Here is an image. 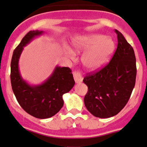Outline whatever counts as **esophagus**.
<instances>
[{"label":"esophagus","mask_w":147,"mask_h":147,"mask_svg":"<svg viewBox=\"0 0 147 147\" xmlns=\"http://www.w3.org/2000/svg\"><path fill=\"white\" fill-rule=\"evenodd\" d=\"M73 76H74V80H75V82L76 83H80L82 82L83 78L80 72H76V71L74 72Z\"/></svg>","instance_id":"34e87169"}]
</instances>
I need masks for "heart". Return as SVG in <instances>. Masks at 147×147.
Returning <instances> with one entry per match:
<instances>
[{
  "mask_svg": "<svg viewBox=\"0 0 147 147\" xmlns=\"http://www.w3.org/2000/svg\"><path fill=\"white\" fill-rule=\"evenodd\" d=\"M73 46L79 52L86 51L82 56V63L86 69L94 71L101 68L110 60L115 43L110 36L90 34L77 37L73 41ZM67 53L72 55V51L69 49Z\"/></svg>",
  "mask_w": 147,
  "mask_h": 147,
  "instance_id": "obj_1",
  "label": "heart"
}]
</instances>
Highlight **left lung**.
<instances>
[{
	"label": "left lung",
	"instance_id": "8db88e82",
	"mask_svg": "<svg viewBox=\"0 0 147 147\" xmlns=\"http://www.w3.org/2000/svg\"><path fill=\"white\" fill-rule=\"evenodd\" d=\"M115 33L118 46L110 63L83 80L88 86L84 105L94 116L100 118L117 115L127 104L135 84V52L120 32L115 30Z\"/></svg>",
	"mask_w": 147,
	"mask_h": 147
}]
</instances>
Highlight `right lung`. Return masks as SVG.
Segmentation results:
<instances>
[{
	"label": "right lung",
	"mask_w": 147,
	"mask_h": 147,
	"mask_svg": "<svg viewBox=\"0 0 147 147\" xmlns=\"http://www.w3.org/2000/svg\"><path fill=\"white\" fill-rule=\"evenodd\" d=\"M43 34L44 31L29 32L14 50L10 64L12 89L18 103L27 113L40 119L51 118L61 110L64 103L63 95L75 83L70 69L60 66H55L51 75L40 84H30L22 78L19 69L22 52L24 46Z\"/></svg>",
	"instance_id": "1"
}]
</instances>
